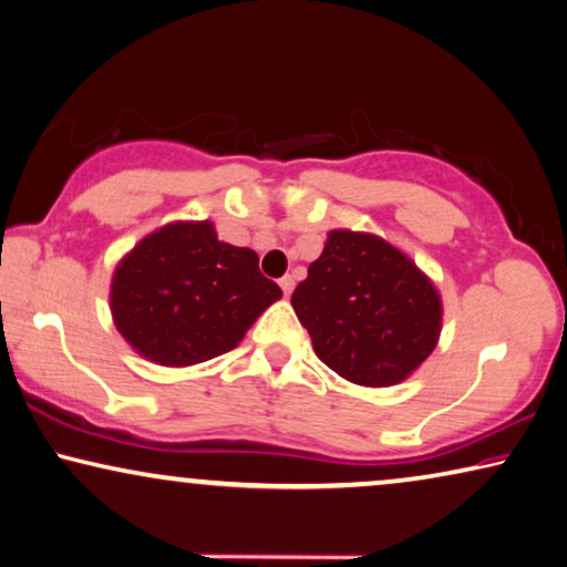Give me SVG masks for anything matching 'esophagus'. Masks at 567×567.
Wrapping results in <instances>:
<instances>
[{"label": "esophagus", "instance_id": "obj_1", "mask_svg": "<svg viewBox=\"0 0 567 567\" xmlns=\"http://www.w3.org/2000/svg\"><path fill=\"white\" fill-rule=\"evenodd\" d=\"M280 287H282V292H285V295H290V292L295 290V277H292V275H285V277H280Z\"/></svg>", "mask_w": 567, "mask_h": 567}]
</instances>
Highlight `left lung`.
<instances>
[{"instance_id":"8db88e82","label":"left lung","mask_w":567,"mask_h":567,"mask_svg":"<svg viewBox=\"0 0 567 567\" xmlns=\"http://www.w3.org/2000/svg\"><path fill=\"white\" fill-rule=\"evenodd\" d=\"M318 359L361 386H392L441 338L443 302L404 251L374 234L336 229L292 292Z\"/></svg>"}]
</instances>
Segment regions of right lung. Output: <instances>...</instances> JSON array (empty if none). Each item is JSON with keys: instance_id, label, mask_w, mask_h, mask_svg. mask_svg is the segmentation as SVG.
I'll return each mask as SVG.
<instances>
[{"instance_id": "1", "label": "right lung", "mask_w": 567, "mask_h": 567, "mask_svg": "<svg viewBox=\"0 0 567 567\" xmlns=\"http://www.w3.org/2000/svg\"><path fill=\"white\" fill-rule=\"evenodd\" d=\"M280 298L257 251L218 241L210 221H175L116 265L109 302L116 331L140 357L193 367L236 349Z\"/></svg>"}]
</instances>
